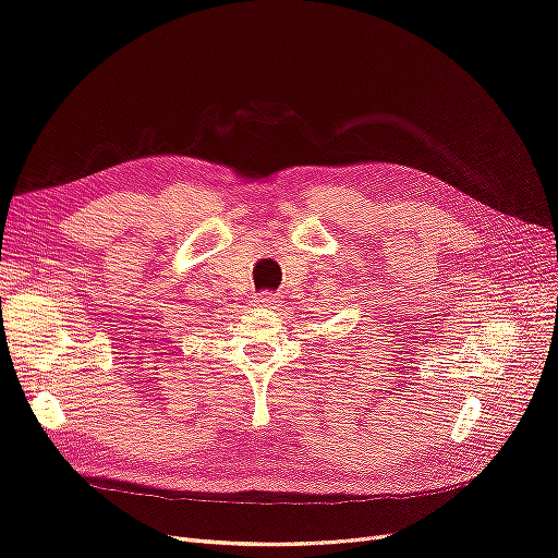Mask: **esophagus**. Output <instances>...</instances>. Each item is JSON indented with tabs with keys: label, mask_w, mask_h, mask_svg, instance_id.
<instances>
[{
	"label": "esophagus",
	"mask_w": 558,
	"mask_h": 558,
	"mask_svg": "<svg viewBox=\"0 0 558 558\" xmlns=\"http://www.w3.org/2000/svg\"><path fill=\"white\" fill-rule=\"evenodd\" d=\"M255 303L262 307H276L280 301H278V294H274V292H259L255 296Z\"/></svg>",
	"instance_id": "34e87169"
}]
</instances>
